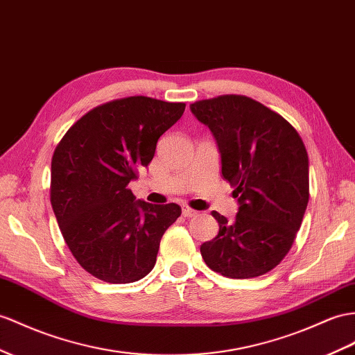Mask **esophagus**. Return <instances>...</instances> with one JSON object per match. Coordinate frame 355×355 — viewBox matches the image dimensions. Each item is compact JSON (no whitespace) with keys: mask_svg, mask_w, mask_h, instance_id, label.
I'll list each match as a JSON object with an SVG mask.
<instances>
[{"mask_svg":"<svg viewBox=\"0 0 355 355\" xmlns=\"http://www.w3.org/2000/svg\"><path fill=\"white\" fill-rule=\"evenodd\" d=\"M181 211H183V216L184 217H195L198 214L196 210H193V208H190L189 205H183L181 207Z\"/></svg>","mask_w":355,"mask_h":355,"instance_id":"1","label":"esophagus"}]
</instances>
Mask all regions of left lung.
Wrapping results in <instances>:
<instances>
[{"instance_id":"left-lung-1","label":"left lung","mask_w":355,"mask_h":355,"mask_svg":"<svg viewBox=\"0 0 355 355\" xmlns=\"http://www.w3.org/2000/svg\"><path fill=\"white\" fill-rule=\"evenodd\" d=\"M219 145L222 175L235 187L232 222L213 211L219 234L201 246L205 264L231 279H252L280 264L309 202V159L284 116L248 96L225 94L190 105Z\"/></svg>"}]
</instances>
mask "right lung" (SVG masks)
Masks as SVG:
<instances>
[{"label":"right lung","instance_id":"1","mask_svg":"<svg viewBox=\"0 0 355 355\" xmlns=\"http://www.w3.org/2000/svg\"><path fill=\"white\" fill-rule=\"evenodd\" d=\"M186 103L132 96L91 109L53 151L51 204L71 255L91 276L132 284L156 264L162 235L181 207L135 201L129 183Z\"/></svg>","mask_w":355,"mask_h":355}]
</instances>
